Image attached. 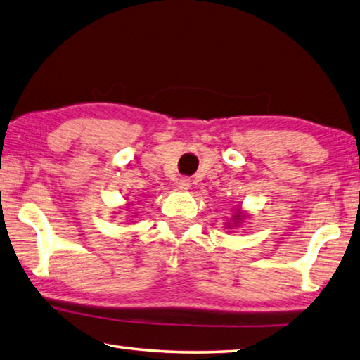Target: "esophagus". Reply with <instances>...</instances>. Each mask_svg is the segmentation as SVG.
<instances>
[{"label":"esophagus","instance_id":"1","mask_svg":"<svg viewBox=\"0 0 360 360\" xmlns=\"http://www.w3.org/2000/svg\"><path fill=\"white\" fill-rule=\"evenodd\" d=\"M191 186H192V181L188 179V178H181V179L178 181L179 191H188V188H191Z\"/></svg>","mask_w":360,"mask_h":360}]
</instances>
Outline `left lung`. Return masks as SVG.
Here are the masks:
<instances>
[{
	"label": "left lung",
	"instance_id": "obj_1",
	"mask_svg": "<svg viewBox=\"0 0 360 360\" xmlns=\"http://www.w3.org/2000/svg\"><path fill=\"white\" fill-rule=\"evenodd\" d=\"M247 219H248L247 211H243V209L238 207L236 212L233 214V217L225 224V228H226V230H236V228L243 225Z\"/></svg>",
	"mask_w": 360,
	"mask_h": 360
}]
</instances>
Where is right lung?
I'll use <instances>...</instances> for the list:
<instances>
[{"instance_id":"obj_1","label":"right lung","mask_w":360,"mask_h":360,"mask_svg":"<svg viewBox=\"0 0 360 360\" xmlns=\"http://www.w3.org/2000/svg\"><path fill=\"white\" fill-rule=\"evenodd\" d=\"M127 209H129V207H126V209H124V211H127ZM130 220H132V219H130Z\"/></svg>"}]
</instances>
